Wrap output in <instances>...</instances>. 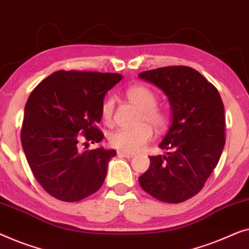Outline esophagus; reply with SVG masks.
<instances>
[{
  "instance_id": "obj_1",
  "label": "esophagus",
  "mask_w": 249,
  "mask_h": 249,
  "mask_svg": "<svg viewBox=\"0 0 249 249\" xmlns=\"http://www.w3.org/2000/svg\"><path fill=\"white\" fill-rule=\"evenodd\" d=\"M117 155L120 157H124V158H133V157H134V153H127L123 151H118Z\"/></svg>"
}]
</instances>
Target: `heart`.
I'll list each match as a JSON object with an SVG mask.
<instances>
[{
  "mask_svg": "<svg viewBox=\"0 0 249 249\" xmlns=\"http://www.w3.org/2000/svg\"><path fill=\"white\" fill-rule=\"evenodd\" d=\"M126 97L131 103L135 104L142 109L140 117V125L136 128H120L110 133L109 144L120 151L134 153L142 150L153 139V131L161 132L169 125V114L164 108L158 106V94L155 90L144 85H135L126 90ZM115 100L114 98H107L101 105V118L106 124H110L114 118ZM148 123L150 124H144Z\"/></svg>",
  "mask_w": 249,
  "mask_h": 249,
  "instance_id": "heart-1",
  "label": "heart"
}]
</instances>
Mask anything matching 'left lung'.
I'll list each match as a JSON object with an SVG mask.
<instances>
[{
  "mask_svg": "<svg viewBox=\"0 0 249 249\" xmlns=\"http://www.w3.org/2000/svg\"><path fill=\"white\" fill-rule=\"evenodd\" d=\"M169 98L173 122L161 149L139 177L142 190L159 201L180 203L204 187L226 143L225 107L218 89L190 66H164L140 73Z\"/></svg>",
  "mask_w": 249,
  "mask_h": 249,
  "instance_id": "obj_1",
  "label": "left lung"
}]
</instances>
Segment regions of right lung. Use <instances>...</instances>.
Listing matches in <instances>:
<instances>
[{"instance_id": "1", "label": "right lung", "mask_w": 249, "mask_h": 249, "mask_svg": "<svg viewBox=\"0 0 249 249\" xmlns=\"http://www.w3.org/2000/svg\"><path fill=\"white\" fill-rule=\"evenodd\" d=\"M122 80L118 73L54 72L28 98L21 143L35 178L53 197L78 202L103 186L115 150L80 151L81 140L98 143L105 94ZM87 142L83 143L86 144Z\"/></svg>"}]
</instances>
